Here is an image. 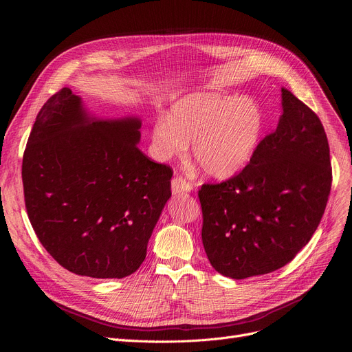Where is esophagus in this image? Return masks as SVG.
Masks as SVG:
<instances>
[{
  "instance_id": "1",
  "label": "esophagus",
  "mask_w": 352,
  "mask_h": 352,
  "mask_svg": "<svg viewBox=\"0 0 352 352\" xmlns=\"http://www.w3.org/2000/svg\"><path fill=\"white\" fill-rule=\"evenodd\" d=\"M171 188H173V194L177 195V194H184V192H191L192 186L188 181H186L181 177H174L171 181Z\"/></svg>"
}]
</instances>
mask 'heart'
<instances>
[{
  "instance_id": "1",
  "label": "heart",
  "mask_w": 352,
  "mask_h": 352,
  "mask_svg": "<svg viewBox=\"0 0 352 352\" xmlns=\"http://www.w3.org/2000/svg\"><path fill=\"white\" fill-rule=\"evenodd\" d=\"M265 126L264 111L251 97L194 92L175 101L151 128L153 155L168 161L187 153L212 178L234 177L251 161Z\"/></svg>"
}]
</instances>
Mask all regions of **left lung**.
<instances>
[{
    "label": "left lung",
    "instance_id": "left-lung-1",
    "mask_svg": "<svg viewBox=\"0 0 352 352\" xmlns=\"http://www.w3.org/2000/svg\"><path fill=\"white\" fill-rule=\"evenodd\" d=\"M283 116L245 168L198 191L202 244L215 271L234 280L287 265L316 232L332 171L324 126L281 88Z\"/></svg>",
    "mask_w": 352,
    "mask_h": 352
}]
</instances>
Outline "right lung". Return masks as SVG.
<instances>
[{
  "label": "right lung",
  "instance_id": "1",
  "mask_svg": "<svg viewBox=\"0 0 352 352\" xmlns=\"http://www.w3.org/2000/svg\"><path fill=\"white\" fill-rule=\"evenodd\" d=\"M141 120L92 117L63 88L41 108L23 157L30 223L65 270L91 278L135 272L171 197L170 166L144 155Z\"/></svg>",
  "mask_w": 352,
  "mask_h": 352
}]
</instances>
